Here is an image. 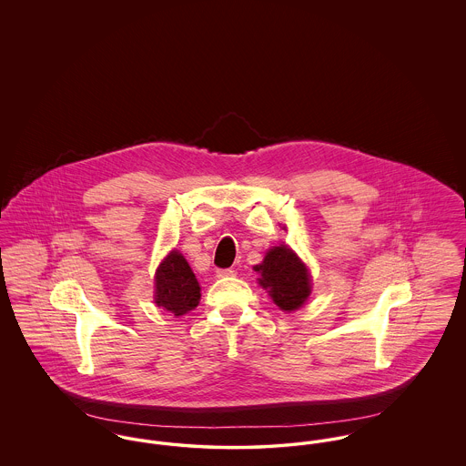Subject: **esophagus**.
Listing matches in <instances>:
<instances>
[{"label":"esophagus","instance_id":"esophagus-1","mask_svg":"<svg viewBox=\"0 0 466 466\" xmlns=\"http://www.w3.org/2000/svg\"><path fill=\"white\" fill-rule=\"evenodd\" d=\"M238 272L234 268H218L217 270V276L218 278H234Z\"/></svg>","mask_w":466,"mask_h":466}]
</instances>
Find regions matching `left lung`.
<instances>
[{
	"label": "left lung",
	"mask_w": 466,
	"mask_h": 466,
	"mask_svg": "<svg viewBox=\"0 0 466 466\" xmlns=\"http://www.w3.org/2000/svg\"><path fill=\"white\" fill-rule=\"evenodd\" d=\"M260 285L268 289L274 304L283 310L299 309L309 297V274L299 257L287 248H272L260 266Z\"/></svg>",
	"instance_id": "left-lung-1"
}]
</instances>
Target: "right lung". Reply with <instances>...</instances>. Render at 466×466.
Listing matches in <instances>:
<instances>
[{
    "label": "right lung",
    "mask_w": 466,
    "mask_h": 466,
    "mask_svg": "<svg viewBox=\"0 0 466 466\" xmlns=\"http://www.w3.org/2000/svg\"><path fill=\"white\" fill-rule=\"evenodd\" d=\"M199 299L200 289L196 274L177 251H171L157 268V306L175 316H181L198 308Z\"/></svg>",
    "instance_id": "obj_1"
}]
</instances>
